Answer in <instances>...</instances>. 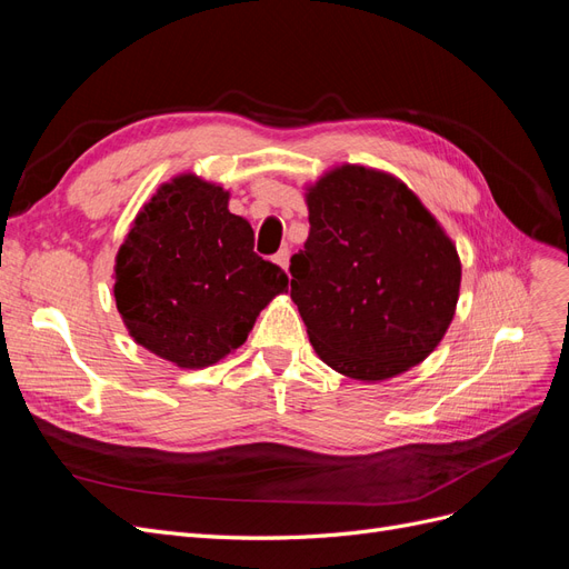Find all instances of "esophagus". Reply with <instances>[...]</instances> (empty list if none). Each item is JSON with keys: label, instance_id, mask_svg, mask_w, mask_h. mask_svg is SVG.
<instances>
[{"label": "esophagus", "instance_id": "obj_1", "mask_svg": "<svg viewBox=\"0 0 569 569\" xmlns=\"http://www.w3.org/2000/svg\"><path fill=\"white\" fill-rule=\"evenodd\" d=\"M274 263H278L287 272V268H289V249H280L278 253H274Z\"/></svg>", "mask_w": 569, "mask_h": 569}]
</instances>
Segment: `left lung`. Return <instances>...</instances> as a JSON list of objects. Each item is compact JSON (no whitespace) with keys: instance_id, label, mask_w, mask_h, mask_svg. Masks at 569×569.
Returning <instances> with one entry per match:
<instances>
[{"instance_id":"1","label":"left lung","mask_w":569,"mask_h":569,"mask_svg":"<svg viewBox=\"0 0 569 569\" xmlns=\"http://www.w3.org/2000/svg\"><path fill=\"white\" fill-rule=\"evenodd\" d=\"M306 203L311 232L289 272L316 353L363 382L422 363L458 303L449 234L401 180L363 166L325 173Z\"/></svg>"}]
</instances>
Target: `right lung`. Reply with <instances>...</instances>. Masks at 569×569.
<instances>
[{"mask_svg": "<svg viewBox=\"0 0 569 569\" xmlns=\"http://www.w3.org/2000/svg\"><path fill=\"white\" fill-rule=\"evenodd\" d=\"M226 189L184 173L137 213L116 256L113 297L137 343L178 368L218 363L287 291L280 266L253 251V230Z\"/></svg>", "mask_w": 569, "mask_h": 569, "instance_id": "add662e5", "label": "right lung"}]
</instances>
